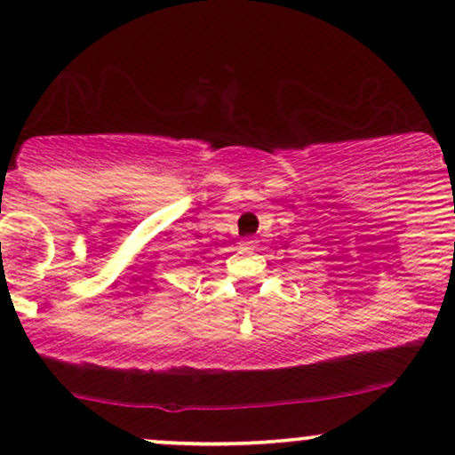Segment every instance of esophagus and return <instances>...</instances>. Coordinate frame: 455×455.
Instances as JSON below:
<instances>
[{"mask_svg": "<svg viewBox=\"0 0 455 455\" xmlns=\"http://www.w3.org/2000/svg\"><path fill=\"white\" fill-rule=\"evenodd\" d=\"M242 248L245 250V252H252V250L257 248V242H252V239H245V242H242Z\"/></svg>", "mask_w": 455, "mask_h": 455, "instance_id": "esophagus-1", "label": "esophagus"}]
</instances>
